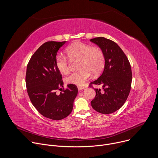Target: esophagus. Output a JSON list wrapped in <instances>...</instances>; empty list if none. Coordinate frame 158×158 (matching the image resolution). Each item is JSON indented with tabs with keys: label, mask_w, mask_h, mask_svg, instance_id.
<instances>
[{
	"label": "esophagus",
	"mask_w": 158,
	"mask_h": 158,
	"mask_svg": "<svg viewBox=\"0 0 158 158\" xmlns=\"http://www.w3.org/2000/svg\"><path fill=\"white\" fill-rule=\"evenodd\" d=\"M77 88H78V89L79 90V91H82V90H83V89H85V87H83V86H78Z\"/></svg>",
	"instance_id": "esophagus-1"
}]
</instances>
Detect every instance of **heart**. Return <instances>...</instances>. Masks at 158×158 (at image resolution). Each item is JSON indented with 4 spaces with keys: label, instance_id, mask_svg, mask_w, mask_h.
<instances>
[{
    "label": "heart",
    "instance_id": "obj_1",
    "mask_svg": "<svg viewBox=\"0 0 158 158\" xmlns=\"http://www.w3.org/2000/svg\"><path fill=\"white\" fill-rule=\"evenodd\" d=\"M65 52L70 60H79V70L72 73L66 77L67 83L82 86L91 76V73L94 76L98 75L104 69V56L98 48L92 47L82 42H76L67 48ZM68 58L62 54L57 55L55 58V65L62 74H67L69 71L70 62Z\"/></svg>",
    "mask_w": 158,
    "mask_h": 158
}]
</instances>
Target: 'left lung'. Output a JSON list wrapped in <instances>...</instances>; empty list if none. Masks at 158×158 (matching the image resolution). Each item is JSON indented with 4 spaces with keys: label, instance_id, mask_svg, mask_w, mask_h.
Wrapping results in <instances>:
<instances>
[{
    "label": "left lung",
    "instance_id": "8db88e82",
    "mask_svg": "<svg viewBox=\"0 0 158 158\" xmlns=\"http://www.w3.org/2000/svg\"><path fill=\"white\" fill-rule=\"evenodd\" d=\"M102 50L104 58V69L100 77L91 84L101 85L94 89L96 96L91 101L93 108L101 114H111L125 103L130 93L132 71L126 54L118 45L102 37L90 40Z\"/></svg>",
    "mask_w": 158,
    "mask_h": 158
}]
</instances>
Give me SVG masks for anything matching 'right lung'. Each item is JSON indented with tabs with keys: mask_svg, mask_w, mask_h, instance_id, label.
<instances>
[{
	"mask_svg": "<svg viewBox=\"0 0 158 158\" xmlns=\"http://www.w3.org/2000/svg\"><path fill=\"white\" fill-rule=\"evenodd\" d=\"M65 42H45L27 67L26 83L30 100L40 114L52 120H61L71 113L78 93L76 85L71 84L64 89L62 75L55 65L57 52ZM57 89L61 91L59 95Z\"/></svg>",
	"mask_w": 158,
	"mask_h": 158,
	"instance_id": "right-lung-1",
	"label": "right lung"
}]
</instances>
